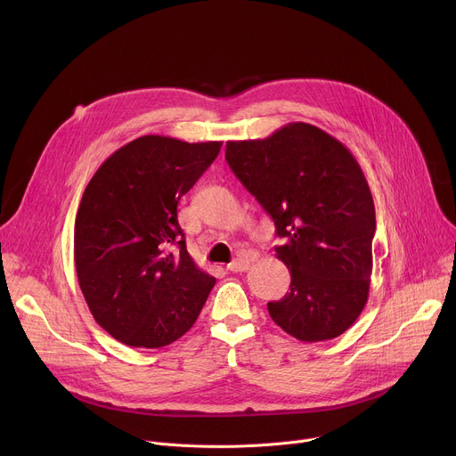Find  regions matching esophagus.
I'll use <instances>...</instances> for the list:
<instances>
[{
	"mask_svg": "<svg viewBox=\"0 0 456 456\" xmlns=\"http://www.w3.org/2000/svg\"><path fill=\"white\" fill-rule=\"evenodd\" d=\"M248 265H250V257L248 256H240V257L234 259V262H231L227 265V271H231V273H245L248 269Z\"/></svg>",
	"mask_w": 456,
	"mask_h": 456,
	"instance_id": "esophagus-1",
	"label": "esophagus"
}]
</instances>
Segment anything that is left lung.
Listing matches in <instances>:
<instances>
[{"mask_svg":"<svg viewBox=\"0 0 456 456\" xmlns=\"http://www.w3.org/2000/svg\"><path fill=\"white\" fill-rule=\"evenodd\" d=\"M225 160L283 240L276 257L290 271V292L267 305L273 321L305 343L346 332L368 301L375 234L355 157L322 129L290 122L267 139L229 141Z\"/></svg>","mask_w":456,"mask_h":456,"instance_id":"obj_1","label":"left lung"}]
</instances>
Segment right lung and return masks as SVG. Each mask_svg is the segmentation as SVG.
<instances>
[{
    "instance_id": "right-lung-1",
    "label": "right lung",
    "mask_w": 456,
    "mask_h": 456,
    "mask_svg": "<svg viewBox=\"0 0 456 456\" xmlns=\"http://www.w3.org/2000/svg\"><path fill=\"white\" fill-rule=\"evenodd\" d=\"M220 148L144 135L88 182L76 216V271L94 319L117 341L167 346L208 301L216 280L189 256L176 206Z\"/></svg>"
}]
</instances>
